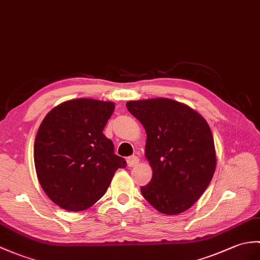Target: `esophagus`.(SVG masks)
<instances>
[{"label": "esophagus", "instance_id": "34e87169", "mask_svg": "<svg viewBox=\"0 0 260 260\" xmlns=\"http://www.w3.org/2000/svg\"><path fill=\"white\" fill-rule=\"evenodd\" d=\"M138 162H140V158H138V156H136V155H132L127 158V165L129 167L136 166Z\"/></svg>", "mask_w": 260, "mask_h": 260}]
</instances>
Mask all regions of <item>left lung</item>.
<instances>
[{
  "label": "left lung",
  "mask_w": 260,
  "mask_h": 260,
  "mask_svg": "<svg viewBox=\"0 0 260 260\" xmlns=\"http://www.w3.org/2000/svg\"><path fill=\"white\" fill-rule=\"evenodd\" d=\"M126 107L147 134L145 156L153 177L141 187L142 195L162 214L185 212L204 194L215 173V145L207 122L170 99L131 101Z\"/></svg>",
  "instance_id": "left-lung-1"
}]
</instances>
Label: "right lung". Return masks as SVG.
Masks as SVG:
<instances>
[{
    "mask_svg": "<svg viewBox=\"0 0 260 260\" xmlns=\"http://www.w3.org/2000/svg\"><path fill=\"white\" fill-rule=\"evenodd\" d=\"M113 112L112 102L78 99L54 107L42 122L34 143L35 170L45 194L61 208L90 207L118 168L126 167L103 134Z\"/></svg>",
    "mask_w": 260,
    "mask_h": 260,
    "instance_id": "right-lung-1",
    "label": "right lung"
}]
</instances>
